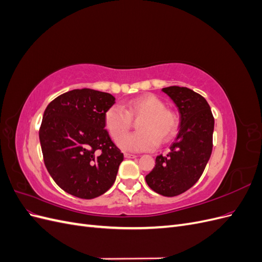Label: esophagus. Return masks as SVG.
<instances>
[{
	"label": "esophagus",
	"mask_w": 262,
	"mask_h": 262,
	"mask_svg": "<svg viewBox=\"0 0 262 262\" xmlns=\"http://www.w3.org/2000/svg\"><path fill=\"white\" fill-rule=\"evenodd\" d=\"M124 157H125V158H136L137 155L131 154V153H124Z\"/></svg>",
	"instance_id": "34e87169"
}]
</instances>
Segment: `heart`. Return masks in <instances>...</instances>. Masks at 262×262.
I'll use <instances>...</instances> for the list:
<instances>
[{
    "instance_id": "1",
    "label": "heart",
    "mask_w": 262,
    "mask_h": 262,
    "mask_svg": "<svg viewBox=\"0 0 262 262\" xmlns=\"http://www.w3.org/2000/svg\"><path fill=\"white\" fill-rule=\"evenodd\" d=\"M132 120L138 121V131L125 136ZM104 123L112 139L118 141L121 137L118 144L130 152L152 150L160 142L165 144L171 141L178 131L176 115L165 108L164 101L153 94L133 98L124 107L119 105L109 107L104 115Z\"/></svg>"
}]
</instances>
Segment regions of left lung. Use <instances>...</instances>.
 I'll return each instance as SVG.
<instances>
[{"instance_id": "obj_1", "label": "left lung", "mask_w": 262, "mask_h": 262, "mask_svg": "<svg viewBox=\"0 0 262 262\" xmlns=\"http://www.w3.org/2000/svg\"><path fill=\"white\" fill-rule=\"evenodd\" d=\"M175 102L180 114L179 132L167 155H158L146 184L164 196L186 192L199 180L213 148L214 118L208 101L187 87L162 90Z\"/></svg>"}]
</instances>
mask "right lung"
<instances>
[{
    "label": "right lung",
    "mask_w": 262,
    "mask_h": 262,
    "mask_svg": "<svg viewBox=\"0 0 262 262\" xmlns=\"http://www.w3.org/2000/svg\"><path fill=\"white\" fill-rule=\"evenodd\" d=\"M112 94L90 89L60 95L47 106L39 129L43 162L66 192L94 199L114 185L123 153L105 129Z\"/></svg>",
    "instance_id": "add662e5"
}]
</instances>
